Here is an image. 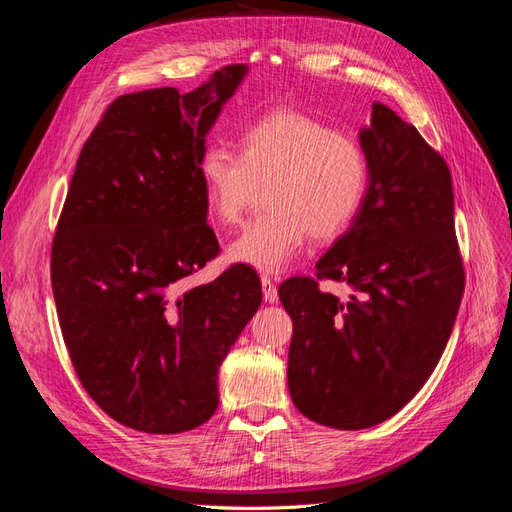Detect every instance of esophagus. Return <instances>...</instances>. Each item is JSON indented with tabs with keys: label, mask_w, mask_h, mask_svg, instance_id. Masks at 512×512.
<instances>
[{
	"label": "esophagus",
	"mask_w": 512,
	"mask_h": 512,
	"mask_svg": "<svg viewBox=\"0 0 512 512\" xmlns=\"http://www.w3.org/2000/svg\"><path fill=\"white\" fill-rule=\"evenodd\" d=\"M260 284H262V294H265V301L275 303L277 301V286H275V282L271 280V277L262 275L260 277Z\"/></svg>",
	"instance_id": "1"
}]
</instances>
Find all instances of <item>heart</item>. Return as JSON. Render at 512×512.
Wrapping results in <instances>:
<instances>
[{
    "instance_id": "1",
    "label": "heart",
    "mask_w": 512,
    "mask_h": 512,
    "mask_svg": "<svg viewBox=\"0 0 512 512\" xmlns=\"http://www.w3.org/2000/svg\"><path fill=\"white\" fill-rule=\"evenodd\" d=\"M239 156L209 145L198 158V181L209 213L237 224L267 185V213L247 224L228 245V256L262 273L286 269L307 237L331 241L359 215L369 162L354 136L299 111H273L239 136Z\"/></svg>"
}]
</instances>
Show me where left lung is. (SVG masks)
Here are the masks:
<instances>
[{
    "label": "left lung",
    "mask_w": 512,
    "mask_h": 512,
    "mask_svg": "<svg viewBox=\"0 0 512 512\" xmlns=\"http://www.w3.org/2000/svg\"><path fill=\"white\" fill-rule=\"evenodd\" d=\"M369 162L365 203L316 275L280 284L292 318L294 406L335 429L391 418L421 391L451 337L466 286L444 158L389 106L359 132ZM322 279L353 288L346 301Z\"/></svg>",
    "instance_id": "1"
}]
</instances>
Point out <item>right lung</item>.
<instances>
[{
    "label": "right lung",
    "instance_id": "obj_1",
    "mask_svg": "<svg viewBox=\"0 0 512 512\" xmlns=\"http://www.w3.org/2000/svg\"><path fill=\"white\" fill-rule=\"evenodd\" d=\"M243 64L190 94L158 87L106 106L76 160L51 247L61 335L89 397L117 423L181 433L218 408V369L262 301L260 277L230 265L207 224L198 158Z\"/></svg>",
    "mask_w": 512,
    "mask_h": 512
}]
</instances>
